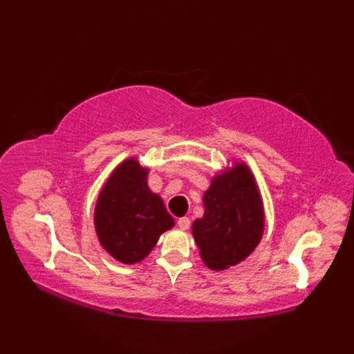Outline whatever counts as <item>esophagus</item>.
Returning a JSON list of instances; mask_svg holds the SVG:
<instances>
[{
  "label": "esophagus",
  "instance_id": "34e87169",
  "mask_svg": "<svg viewBox=\"0 0 354 354\" xmlns=\"http://www.w3.org/2000/svg\"><path fill=\"white\" fill-rule=\"evenodd\" d=\"M177 226L181 230H187L190 227V220L187 217H180V218H177Z\"/></svg>",
  "mask_w": 354,
  "mask_h": 354
}]
</instances>
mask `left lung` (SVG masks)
Instances as JSON below:
<instances>
[{
	"instance_id": "obj_1",
	"label": "left lung",
	"mask_w": 354,
	"mask_h": 354,
	"mask_svg": "<svg viewBox=\"0 0 354 354\" xmlns=\"http://www.w3.org/2000/svg\"><path fill=\"white\" fill-rule=\"evenodd\" d=\"M203 217L192 224L202 261L211 270L236 266L257 248L264 232V208L254 174L234 162L211 180L203 194Z\"/></svg>"
}]
</instances>
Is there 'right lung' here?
I'll return each mask as SVG.
<instances>
[{"label": "right lung", "instance_id": "obj_1", "mask_svg": "<svg viewBox=\"0 0 354 354\" xmlns=\"http://www.w3.org/2000/svg\"><path fill=\"white\" fill-rule=\"evenodd\" d=\"M147 173L137 158L122 160L95 202L94 227L99 242L124 264L146 259L160 234L174 227L162 199L147 186Z\"/></svg>", "mask_w": 354, "mask_h": 354}]
</instances>
